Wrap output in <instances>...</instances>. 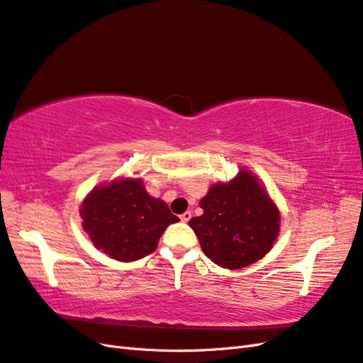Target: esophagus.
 Returning <instances> with one entry per match:
<instances>
[{
    "mask_svg": "<svg viewBox=\"0 0 363 363\" xmlns=\"http://www.w3.org/2000/svg\"><path fill=\"white\" fill-rule=\"evenodd\" d=\"M191 218H192V213H191L189 211H188V212H184V213H182V215H180V219H182V221H183V223H188Z\"/></svg>",
    "mask_w": 363,
    "mask_h": 363,
    "instance_id": "34e87169",
    "label": "esophagus"
}]
</instances>
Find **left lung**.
<instances>
[{"label": "left lung", "instance_id": "8db88e82", "mask_svg": "<svg viewBox=\"0 0 363 363\" xmlns=\"http://www.w3.org/2000/svg\"><path fill=\"white\" fill-rule=\"evenodd\" d=\"M203 215L191 228L204 255L216 265L240 269L262 259L279 235V208L248 171L218 183L200 201Z\"/></svg>", "mask_w": 363, "mask_h": 363}]
</instances>
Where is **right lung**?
<instances>
[{
    "label": "right lung",
    "instance_id": "obj_1",
    "mask_svg": "<svg viewBox=\"0 0 363 363\" xmlns=\"http://www.w3.org/2000/svg\"><path fill=\"white\" fill-rule=\"evenodd\" d=\"M83 228L92 244L119 262L151 255L169 224L180 221L167 203L148 195L140 180H116L83 201Z\"/></svg>",
    "mask_w": 363,
    "mask_h": 363
}]
</instances>
